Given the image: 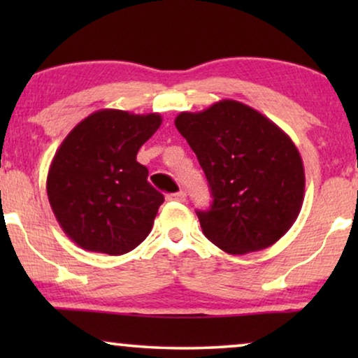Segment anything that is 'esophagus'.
Instances as JSON below:
<instances>
[{
  "instance_id": "1",
  "label": "esophagus",
  "mask_w": 358,
  "mask_h": 358,
  "mask_svg": "<svg viewBox=\"0 0 358 358\" xmlns=\"http://www.w3.org/2000/svg\"><path fill=\"white\" fill-rule=\"evenodd\" d=\"M185 197H187V195H185V192H182V190H180V192L166 195V199H168L169 202H185Z\"/></svg>"
}]
</instances>
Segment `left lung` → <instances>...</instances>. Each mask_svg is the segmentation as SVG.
<instances>
[{"label":"left lung","instance_id":"left-lung-1","mask_svg":"<svg viewBox=\"0 0 358 358\" xmlns=\"http://www.w3.org/2000/svg\"><path fill=\"white\" fill-rule=\"evenodd\" d=\"M174 124L197 155L213 197L210 210L197 212L205 236L234 256L277 243L305 197V169L290 136L233 99L180 112Z\"/></svg>","mask_w":358,"mask_h":358}]
</instances>
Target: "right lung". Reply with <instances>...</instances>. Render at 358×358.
I'll return each instance as SVG.
<instances>
[{"mask_svg":"<svg viewBox=\"0 0 358 358\" xmlns=\"http://www.w3.org/2000/svg\"><path fill=\"white\" fill-rule=\"evenodd\" d=\"M161 122L159 114L101 109L58 146L47 176L48 202L80 248L120 256L150 234L164 197L136 153Z\"/></svg>","mask_w":358,"mask_h":358,"instance_id":"add662e5","label":"right lung"}]
</instances>
